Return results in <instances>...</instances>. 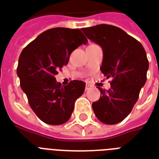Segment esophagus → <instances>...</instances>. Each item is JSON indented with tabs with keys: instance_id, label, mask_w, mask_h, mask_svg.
I'll use <instances>...</instances> for the list:
<instances>
[{
	"instance_id": "obj_1",
	"label": "esophagus",
	"mask_w": 159,
	"mask_h": 159,
	"mask_svg": "<svg viewBox=\"0 0 159 159\" xmlns=\"http://www.w3.org/2000/svg\"><path fill=\"white\" fill-rule=\"evenodd\" d=\"M90 89V86H89V84H85V90H89Z\"/></svg>"
}]
</instances>
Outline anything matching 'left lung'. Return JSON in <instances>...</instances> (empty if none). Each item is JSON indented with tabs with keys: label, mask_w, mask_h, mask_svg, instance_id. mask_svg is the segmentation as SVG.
I'll list each match as a JSON object with an SVG mask.
<instances>
[{
	"label": "left lung",
	"mask_w": 159,
	"mask_h": 159,
	"mask_svg": "<svg viewBox=\"0 0 159 159\" xmlns=\"http://www.w3.org/2000/svg\"><path fill=\"white\" fill-rule=\"evenodd\" d=\"M82 31L102 48L101 70L107 79L112 78L109 90L97 87L101 97L93 102V111L103 123H119L132 111L146 83L148 60L145 49L137 39L112 25H96Z\"/></svg>",
	"instance_id": "left-lung-1"
}]
</instances>
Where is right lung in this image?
Wrapping results in <instances>:
<instances>
[{"label": "right lung", "instance_id": "add662e5", "mask_svg": "<svg viewBox=\"0 0 159 159\" xmlns=\"http://www.w3.org/2000/svg\"><path fill=\"white\" fill-rule=\"evenodd\" d=\"M87 42L80 29L54 27L42 33L21 51L16 69L21 88L32 110L46 124L68 121L75 101L84 93V81L73 80L62 86L54 76L68 64L71 52Z\"/></svg>", "mask_w": 159, "mask_h": 159}]
</instances>
